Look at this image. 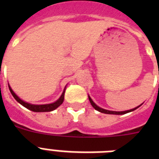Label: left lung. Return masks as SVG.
Wrapping results in <instances>:
<instances>
[{"mask_svg":"<svg viewBox=\"0 0 159 159\" xmlns=\"http://www.w3.org/2000/svg\"><path fill=\"white\" fill-rule=\"evenodd\" d=\"M88 99H89V101H90V102H91V104H92V106L94 108H95V110L98 111H99V112H101V113L109 114V115H124V114L129 113V112H131V111H133L136 110L137 108H139L140 106H142V104H143V103H142L141 105L136 107L133 108V109H130V110H127V111H114L106 110V109H103V108L99 107V106H97V105L95 104V102H93V100H92V98H91V97L89 96V95H88Z\"/></svg>","mask_w":159,"mask_h":159,"instance_id":"left-lung-1","label":"left lung"}]
</instances>
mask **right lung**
Segmentation results:
<instances>
[{
    "mask_svg": "<svg viewBox=\"0 0 159 159\" xmlns=\"http://www.w3.org/2000/svg\"><path fill=\"white\" fill-rule=\"evenodd\" d=\"M8 88H9L11 94H12V96L14 97V99H16L19 103H20L22 106H24L25 107L29 109V110L32 111H34V112H48V111H52L56 110V109L62 104L63 102H64V93H65V90H66V86H65L62 95H60V98H59L57 101H55L54 102L48 103V104H32V103L25 102V101L22 100L21 99H20L19 97L16 95V93L12 91V89L11 88L9 84H8Z\"/></svg>",
    "mask_w": 159,
    "mask_h": 159,
    "instance_id": "obj_1",
    "label": "right lung"
}]
</instances>
